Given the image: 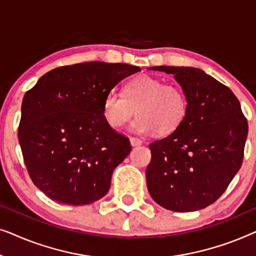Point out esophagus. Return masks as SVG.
<instances>
[{
    "label": "esophagus",
    "mask_w": 256,
    "mask_h": 256,
    "mask_svg": "<svg viewBox=\"0 0 256 256\" xmlns=\"http://www.w3.org/2000/svg\"><path fill=\"white\" fill-rule=\"evenodd\" d=\"M130 140V143H132V146H141L142 144V140H140V138H129Z\"/></svg>",
    "instance_id": "34e87169"
}]
</instances>
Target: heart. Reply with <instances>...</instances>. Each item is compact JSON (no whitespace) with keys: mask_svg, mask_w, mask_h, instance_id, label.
<instances>
[{"mask_svg":"<svg viewBox=\"0 0 256 256\" xmlns=\"http://www.w3.org/2000/svg\"><path fill=\"white\" fill-rule=\"evenodd\" d=\"M124 93L112 90L104 96L102 114L110 127H121L138 113L132 124L135 132L166 136L176 132L186 118L188 96L178 85L142 74L129 80Z\"/></svg>","mask_w":256,"mask_h":256,"instance_id":"heart-1","label":"heart"}]
</instances>
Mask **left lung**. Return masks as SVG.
<instances>
[{"label": "left lung", "mask_w": 256, "mask_h": 256, "mask_svg": "<svg viewBox=\"0 0 256 256\" xmlns=\"http://www.w3.org/2000/svg\"><path fill=\"white\" fill-rule=\"evenodd\" d=\"M174 74L188 96L186 118L150 143L146 186L157 204L174 212L211 205L226 191L244 160L248 124L228 87L199 68L154 66Z\"/></svg>", "instance_id": "8db88e82"}]
</instances>
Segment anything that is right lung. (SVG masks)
<instances>
[{"instance_id":"add662e5","label":"right lung","mask_w":256,"mask_h":256,"mask_svg":"<svg viewBox=\"0 0 256 256\" xmlns=\"http://www.w3.org/2000/svg\"><path fill=\"white\" fill-rule=\"evenodd\" d=\"M138 66L102 62L45 73L23 98L18 141L34 184L68 205L99 200L113 170L129 155V138L104 120V96Z\"/></svg>"}]
</instances>
